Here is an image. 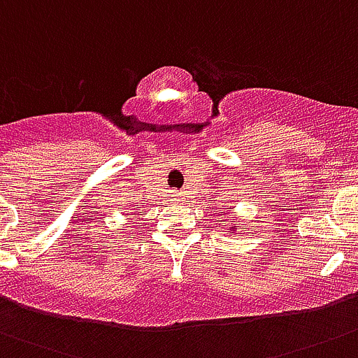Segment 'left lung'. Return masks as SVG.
Masks as SVG:
<instances>
[{"instance_id":"1","label":"left lung","mask_w":358,"mask_h":358,"mask_svg":"<svg viewBox=\"0 0 358 358\" xmlns=\"http://www.w3.org/2000/svg\"><path fill=\"white\" fill-rule=\"evenodd\" d=\"M234 232H236V227H232V224H230V227H229V234H234Z\"/></svg>"}]
</instances>
